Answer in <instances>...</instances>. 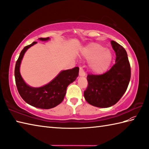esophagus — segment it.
I'll list each match as a JSON object with an SVG mask.
<instances>
[{"label":"esophagus","instance_id":"34e87169","mask_svg":"<svg viewBox=\"0 0 149 149\" xmlns=\"http://www.w3.org/2000/svg\"><path fill=\"white\" fill-rule=\"evenodd\" d=\"M79 75L80 76H85L86 75V73H85L83 68L81 66L79 67Z\"/></svg>","mask_w":149,"mask_h":149}]
</instances>
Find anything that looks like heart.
Segmentation results:
<instances>
[{"label": "heart", "mask_w": 149, "mask_h": 149, "mask_svg": "<svg viewBox=\"0 0 149 149\" xmlns=\"http://www.w3.org/2000/svg\"><path fill=\"white\" fill-rule=\"evenodd\" d=\"M83 55L87 59H92L90 63V68L97 73L105 71L112 59L111 52L98 43H91L87 46L83 50Z\"/></svg>", "instance_id": "b5f03b06"}]
</instances>
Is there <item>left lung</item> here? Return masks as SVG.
Listing matches in <instances>:
<instances>
[{"instance_id": "1", "label": "left lung", "mask_w": 149, "mask_h": 149, "mask_svg": "<svg viewBox=\"0 0 149 149\" xmlns=\"http://www.w3.org/2000/svg\"><path fill=\"white\" fill-rule=\"evenodd\" d=\"M116 53V63L102 74H88V86L84 91L85 100L98 107L115 105L127 90L131 79V66L123 47L115 41L111 42Z\"/></svg>"}]
</instances>
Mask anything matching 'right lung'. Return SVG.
Wrapping results in <instances>:
<instances>
[{
  "mask_svg": "<svg viewBox=\"0 0 149 149\" xmlns=\"http://www.w3.org/2000/svg\"><path fill=\"white\" fill-rule=\"evenodd\" d=\"M42 41H47L49 38H40ZM37 42H34L22 50L16 62L15 68V83L18 93L25 102L29 105L40 109H48L59 105L64 99L66 88L73 83L79 75V67L63 70L55 79L40 88H32L24 81L20 73V63L26 50Z\"/></svg>",
  "mask_w": 149,
  "mask_h": 149,
  "instance_id": "right-lung-1",
  "label": "right lung"
}]
</instances>
